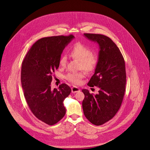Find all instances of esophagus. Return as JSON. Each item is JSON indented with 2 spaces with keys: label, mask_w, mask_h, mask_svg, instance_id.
<instances>
[{
  "label": "esophagus",
  "mask_w": 150,
  "mask_h": 150,
  "mask_svg": "<svg viewBox=\"0 0 150 150\" xmlns=\"http://www.w3.org/2000/svg\"><path fill=\"white\" fill-rule=\"evenodd\" d=\"M80 91V89L77 87V86H73L71 88V92L72 93H77V92H79Z\"/></svg>",
  "instance_id": "34e87169"
}]
</instances>
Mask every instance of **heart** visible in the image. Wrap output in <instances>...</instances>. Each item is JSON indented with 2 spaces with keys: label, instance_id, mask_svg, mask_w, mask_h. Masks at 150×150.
Returning a JSON list of instances; mask_svg holds the SVG:
<instances>
[{
  "label": "heart",
  "instance_id": "b5f03b06",
  "mask_svg": "<svg viewBox=\"0 0 150 150\" xmlns=\"http://www.w3.org/2000/svg\"><path fill=\"white\" fill-rule=\"evenodd\" d=\"M70 55L74 59L80 61V68L87 73L92 71L96 67L98 58V57L92 54L91 50L81 43L75 44L70 51ZM67 62V57L63 55L59 59L60 66L64 67ZM85 74L83 71L70 72L65 76V79L70 83L74 84H79L84 78Z\"/></svg>",
  "mask_w": 150,
  "mask_h": 150
}]
</instances>
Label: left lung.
Here are the masks:
<instances>
[{"label": "left lung", "instance_id": "8db88e82", "mask_svg": "<svg viewBox=\"0 0 150 150\" xmlns=\"http://www.w3.org/2000/svg\"><path fill=\"white\" fill-rule=\"evenodd\" d=\"M89 40L99 44L98 62L88 85L99 88L98 94L82 90L85 95L83 109L86 118L93 125H101L117 114L123 100L126 86L124 57L117 45L106 36L84 33Z\"/></svg>", "mask_w": 150, "mask_h": 150}]
</instances>
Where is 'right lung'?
Masks as SVG:
<instances>
[{"instance_id":"add662e5","label":"right lung","mask_w":150,"mask_h":150,"mask_svg":"<svg viewBox=\"0 0 150 150\" xmlns=\"http://www.w3.org/2000/svg\"><path fill=\"white\" fill-rule=\"evenodd\" d=\"M74 38L70 35L40 39L33 44L22 64L21 80L27 104L36 117L50 125L57 124L66 114L64 101L71 88L62 84L52 90L50 85L63 50Z\"/></svg>"}]
</instances>
